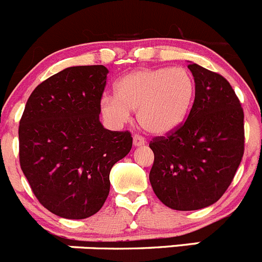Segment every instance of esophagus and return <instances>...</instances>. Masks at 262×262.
Masks as SVG:
<instances>
[{"instance_id":"obj_1","label":"esophagus","mask_w":262,"mask_h":262,"mask_svg":"<svg viewBox=\"0 0 262 262\" xmlns=\"http://www.w3.org/2000/svg\"><path fill=\"white\" fill-rule=\"evenodd\" d=\"M132 144H134L135 147H139V146H144L145 144H146V141H145L144 139H142L141 136H134V139H132Z\"/></svg>"}]
</instances>
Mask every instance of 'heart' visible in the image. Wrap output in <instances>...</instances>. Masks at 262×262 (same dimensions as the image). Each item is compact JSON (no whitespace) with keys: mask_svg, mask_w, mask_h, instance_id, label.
<instances>
[{"mask_svg":"<svg viewBox=\"0 0 262 262\" xmlns=\"http://www.w3.org/2000/svg\"><path fill=\"white\" fill-rule=\"evenodd\" d=\"M116 95H105L99 108L115 126L123 125L137 112V121L152 135H167L187 118L195 99L192 75L182 67H162L130 72L115 86Z\"/></svg>","mask_w":262,"mask_h":262,"instance_id":"obj_1","label":"heart"}]
</instances>
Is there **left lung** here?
<instances>
[{
  "label": "left lung",
  "mask_w": 262,
  "mask_h": 262,
  "mask_svg": "<svg viewBox=\"0 0 262 262\" xmlns=\"http://www.w3.org/2000/svg\"><path fill=\"white\" fill-rule=\"evenodd\" d=\"M193 105L186 122L150 142L149 180L157 198L173 210L208 208L232 183L245 150L243 110L229 82L190 62Z\"/></svg>",
  "instance_id": "obj_1"
}]
</instances>
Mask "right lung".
<instances>
[{"instance_id": "obj_1", "label": "right lung", "mask_w": 262, "mask_h": 262, "mask_svg": "<svg viewBox=\"0 0 262 262\" xmlns=\"http://www.w3.org/2000/svg\"><path fill=\"white\" fill-rule=\"evenodd\" d=\"M107 74L103 64L62 70L35 88L20 121L23 173L39 203L61 218L98 213L111 169L132 147L130 132L107 130L99 120Z\"/></svg>"}]
</instances>
